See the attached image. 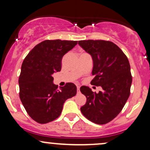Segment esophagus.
<instances>
[{
  "instance_id": "esophagus-1",
  "label": "esophagus",
  "mask_w": 150,
  "mask_h": 150,
  "mask_svg": "<svg viewBox=\"0 0 150 150\" xmlns=\"http://www.w3.org/2000/svg\"><path fill=\"white\" fill-rule=\"evenodd\" d=\"M80 86L79 85H77V92H79V91H80Z\"/></svg>"
}]
</instances>
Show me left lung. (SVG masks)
Listing matches in <instances>:
<instances>
[{
  "label": "left lung",
  "instance_id": "1",
  "mask_svg": "<svg viewBox=\"0 0 150 150\" xmlns=\"http://www.w3.org/2000/svg\"><path fill=\"white\" fill-rule=\"evenodd\" d=\"M78 44L92 58L94 77L91 84L103 89L96 93L87 86L80 87L87 98L81 112L93 123L106 124L118 116L130 96V63L122 50L109 41L82 40Z\"/></svg>",
  "mask_w": 150,
  "mask_h": 150
}]
</instances>
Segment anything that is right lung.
<instances>
[{
	"instance_id": "add662e5",
	"label": "right lung",
	"mask_w": 150,
	"mask_h": 150,
	"mask_svg": "<svg viewBox=\"0 0 150 150\" xmlns=\"http://www.w3.org/2000/svg\"><path fill=\"white\" fill-rule=\"evenodd\" d=\"M77 44V41L45 40L24 60L19 77L20 98L29 116L37 123L56 119L65 100L76 94L77 87L71 82L58 89L53 82V74L61 71L63 56Z\"/></svg>"
}]
</instances>
